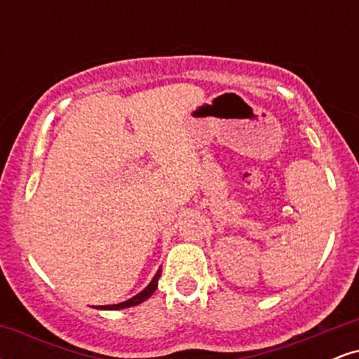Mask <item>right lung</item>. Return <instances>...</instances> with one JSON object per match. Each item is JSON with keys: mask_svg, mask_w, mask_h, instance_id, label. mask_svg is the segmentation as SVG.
I'll use <instances>...</instances> for the list:
<instances>
[{"mask_svg": "<svg viewBox=\"0 0 359 359\" xmlns=\"http://www.w3.org/2000/svg\"><path fill=\"white\" fill-rule=\"evenodd\" d=\"M160 275H162V270L158 269V271L155 273V277L151 278V282L148 283V285L143 288L140 294L135 295V297L125 300V302H119V304H113V306H96V309H100V311H119V309H126V307H133V306H138V304L145 302L147 299H150L151 295H154V292L156 290V287H158V278Z\"/></svg>", "mask_w": 359, "mask_h": 359, "instance_id": "right-lung-1", "label": "right lung"}]
</instances>
